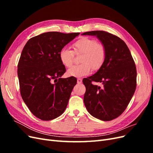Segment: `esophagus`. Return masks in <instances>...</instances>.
I'll list each match as a JSON object with an SVG mask.
<instances>
[{
	"instance_id": "34e87169",
	"label": "esophagus",
	"mask_w": 153,
	"mask_h": 153,
	"mask_svg": "<svg viewBox=\"0 0 153 153\" xmlns=\"http://www.w3.org/2000/svg\"><path fill=\"white\" fill-rule=\"evenodd\" d=\"M82 82V78H78L77 79V83L78 84H81V83Z\"/></svg>"
}]
</instances>
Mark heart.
<instances>
[{
  "label": "heart",
  "mask_w": 153,
  "mask_h": 153,
  "mask_svg": "<svg viewBox=\"0 0 153 153\" xmlns=\"http://www.w3.org/2000/svg\"><path fill=\"white\" fill-rule=\"evenodd\" d=\"M73 47L75 53H82L80 58L81 64L68 69L69 76H85L90 73L91 68L96 71L103 66L106 59V49L104 45L96 39L83 37L73 43ZM59 58L64 66L69 68L73 63L74 53L68 48H62L60 50Z\"/></svg>",
  "instance_id": "heart-1"
}]
</instances>
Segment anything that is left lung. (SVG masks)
<instances>
[{
	"instance_id": "8db88e82",
	"label": "left lung",
	"mask_w": 153,
	"mask_h": 153,
	"mask_svg": "<svg viewBox=\"0 0 153 153\" xmlns=\"http://www.w3.org/2000/svg\"><path fill=\"white\" fill-rule=\"evenodd\" d=\"M96 36L106 49L105 61L94 75L83 80L84 102L89 113L104 121H112L126 108L137 86L135 62L126 44L119 37L103 30L86 32ZM101 82L103 87L93 85Z\"/></svg>"
}]
</instances>
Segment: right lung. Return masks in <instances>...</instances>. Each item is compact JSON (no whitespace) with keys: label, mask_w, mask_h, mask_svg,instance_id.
<instances>
[{"label":"right lung","mask_w":153,"mask_h":153,"mask_svg":"<svg viewBox=\"0 0 153 153\" xmlns=\"http://www.w3.org/2000/svg\"><path fill=\"white\" fill-rule=\"evenodd\" d=\"M79 34L45 32L30 38L22 50L17 71L20 94L32 114L43 121L58 117L66 108L77 80L61 78L66 68L59 52Z\"/></svg>","instance_id":"obj_1"}]
</instances>
